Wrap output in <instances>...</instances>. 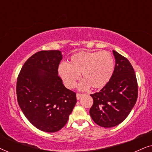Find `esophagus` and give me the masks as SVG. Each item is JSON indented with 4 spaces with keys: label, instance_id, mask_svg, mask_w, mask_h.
Instances as JSON below:
<instances>
[{
    "label": "esophagus",
    "instance_id": "1",
    "mask_svg": "<svg viewBox=\"0 0 152 152\" xmlns=\"http://www.w3.org/2000/svg\"><path fill=\"white\" fill-rule=\"evenodd\" d=\"M82 96H84V94H82V93H77V99H80Z\"/></svg>",
    "mask_w": 152,
    "mask_h": 152
}]
</instances>
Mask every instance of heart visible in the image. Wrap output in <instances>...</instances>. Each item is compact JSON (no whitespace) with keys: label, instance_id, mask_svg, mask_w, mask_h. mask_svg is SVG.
I'll return each mask as SVG.
<instances>
[{"label":"heart","instance_id":"1","mask_svg":"<svg viewBox=\"0 0 152 152\" xmlns=\"http://www.w3.org/2000/svg\"><path fill=\"white\" fill-rule=\"evenodd\" d=\"M115 69V61L108 52L82 51L72 55L68 64L59 66V74L64 84L72 88L76 86L82 74L84 80L80 84V89L86 90L104 87L111 80Z\"/></svg>","mask_w":152,"mask_h":152}]
</instances>
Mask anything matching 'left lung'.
<instances>
[{
    "instance_id": "1",
    "label": "left lung",
    "mask_w": 152,
    "mask_h": 152,
    "mask_svg": "<svg viewBox=\"0 0 152 152\" xmlns=\"http://www.w3.org/2000/svg\"><path fill=\"white\" fill-rule=\"evenodd\" d=\"M114 72L110 82L93 99L90 115L97 124L109 128L121 123L134 107L138 97V84L134 68L129 60L115 50Z\"/></svg>"
}]
</instances>
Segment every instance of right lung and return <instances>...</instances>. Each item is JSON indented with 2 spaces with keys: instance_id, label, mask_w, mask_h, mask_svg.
<instances>
[{
  "instance_id": "add662e5",
  "label": "right lung",
  "mask_w": 152,
  "mask_h": 152,
  "mask_svg": "<svg viewBox=\"0 0 152 152\" xmlns=\"http://www.w3.org/2000/svg\"><path fill=\"white\" fill-rule=\"evenodd\" d=\"M59 50H43L25 62L16 83L18 105L38 129L53 133L63 128L77 102L76 93L66 88L58 75Z\"/></svg>"
}]
</instances>
